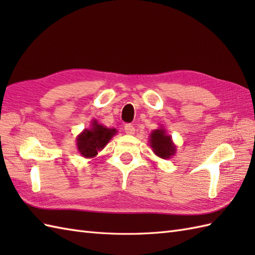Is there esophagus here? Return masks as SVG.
Here are the masks:
<instances>
[{
    "label": "esophagus",
    "instance_id": "1",
    "mask_svg": "<svg viewBox=\"0 0 255 255\" xmlns=\"http://www.w3.org/2000/svg\"><path fill=\"white\" fill-rule=\"evenodd\" d=\"M124 129H125V131H126V133H128V134H132V133H134V130H136L132 124H126L124 126Z\"/></svg>",
    "mask_w": 255,
    "mask_h": 255
}]
</instances>
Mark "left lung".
<instances>
[{"instance_id": "obj_1", "label": "left lung", "mask_w": 255, "mask_h": 255, "mask_svg": "<svg viewBox=\"0 0 255 255\" xmlns=\"http://www.w3.org/2000/svg\"><path fill=\"white\" fill-rule=\"evenodd\" d=\"M150 144L153 152L162 159H170L175 153V147L170 136H166L164 129H156L150 136Z\"/></svg>"}]
</instances>
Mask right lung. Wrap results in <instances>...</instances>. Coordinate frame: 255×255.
Here are the masks:
<instances>
[{
	"label": "right lung",
	"mask_w": 255,
	"mask_h": 255,
	"mask_svg": "<svg viewBox=\"0 0 255 255\" xmlns=\"http://www.w3.org/2000/svg\"><path fill=\"white\" fill-rule=\"evenodd\" d=\"M91 129L85 130L78 137V149L80 153L85 158H93L97 151L102 150L116 133L115 129L106 128L97 124L96 121L92 123Z\"/></svg>",
	"instance_id": "right-lung-1"
}]
</instances>
